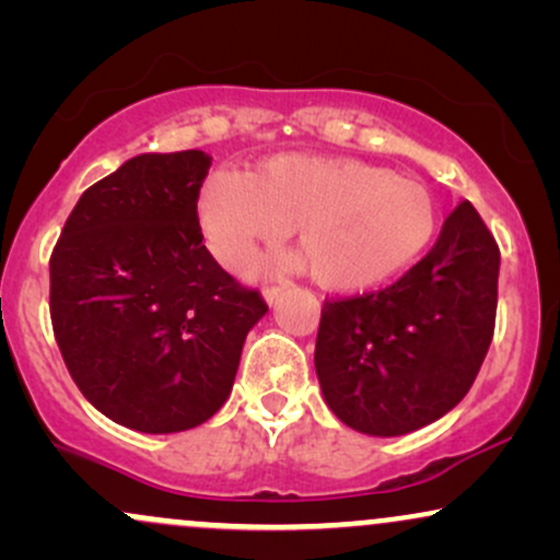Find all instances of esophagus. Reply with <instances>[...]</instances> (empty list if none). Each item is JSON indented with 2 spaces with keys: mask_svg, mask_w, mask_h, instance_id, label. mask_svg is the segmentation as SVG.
<instances>
[{
  "mask_svg": "<svg viewBox=\"0 0 560 560\" xmlns=\"http://www.w3.org/2000/svg\"><path fill=\"white\" fill-rule=\"evenodd\" d=\"M279 294H281V287H266V289H262V298H266L268 302H276Z\"/></svg>",
  "mask_w": 560,
  "mask_h": 560,
  "instance_id": "34e87169",
  "label": "esophagus"
}]
</instances>
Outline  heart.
<instances>
[{"mask_svg":"<svg viewBox=\"0 0 560 560\" xmlns=\"http://www.w3.org/2000/svg\"><path fill=\"white\" fill-rule=\"evenodd\" d=\"M197 218L210 253L244 271L262 247L298 229L320 287L358 292L402 273L434 240L436 199L427 184L355 158L276 155L253 176L215 171L199 191Z\"/></svg>","mask_w":560,"mask_h":560,"instance_id":"1","label":"heart"}]
</instances>
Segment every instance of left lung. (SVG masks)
I'll return each mask as SVG.
<instances>
[{
  "label": "left lung",
  "instance_id": "1",
  "mask_svg": "<svg viewBox=\"0 0 560 560\" xmlns=\"http://www.w3.org/2000/svg\"><path fill=\"white\" fill-rule=\"evenodd\" d=\"M500 249L471 202L395 284L326 300L316 339L324 400L355 432L400 436L453 410L494 334Z\"/></svg>",
  "mask_w": 560,
  "mask_h": 560
}]
</instances>
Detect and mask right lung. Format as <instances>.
<instances>
[{
    "label": "right lung",
    "mask_w": 560,
    "mask_h": 560,
    "mask_svg": "<svg viewBox=\"0 0 560 560\" xmlns=\"http://www.w3.org/2000/svg\"><path fill=\"white\" fill-rule=\"evenodd\" d=\"M210 155H139L83 191L49 258V316L81 395L147 434L199 427L226 402L266 316L202 244Z\"/></svg>",
    "instance_id": "right-lung-1"
}]
</instances>
